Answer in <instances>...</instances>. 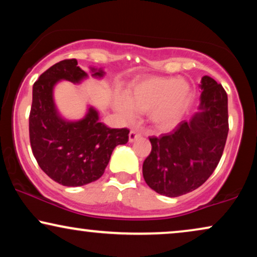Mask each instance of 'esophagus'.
<instances>
[{"mask_svg": "<svg viewBox=\"0 0 257 257\" xmlns=\"http://www.w3.org/2000/svg\"><path fill=\"white\" fill-rule=\"evenodd\" d=\"M139 138H141V134L136 131H132L129 133V142H134L135 140H138Z\"/></svg>", "mask_w": 257, "mask_h": 257, "instance_id": "34e87169", "label": "esophagus"}]
</instances>
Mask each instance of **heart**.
Returning a JSON list of instances; mask_svg holds the SVG:
<instances>
[{"instance_id":"1","label":"heart","mask_w":257,"mask_h":257,"mask_svg":"<svg viewBox=\"0 0 257 257\" xmlns=\"http://www.w3.org/2000/svg\"><path fill=\"white\" fill-rule=\"evenodd\" d=\"M192 97L187 80L174 77H146L133 83L126 96L116 93L113 106L123 118L132 121L136 111L148 112L149 121L160 131L180 122Z\"/></svg>"}]
</instances>
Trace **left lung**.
<instances>
[{"label":"left lung","mask_w":257,"mask_h":257,"mask_svg":"<svg viewBox=\"0 0 257 257\" xmlns=\"http://www.w3.org/2000/svg\"><path fill=\"white\" fill-rule=\"evenodd\" d=\"M200 104L173 132L149 138L152 152L142 166L145 181L162 196L192 192L209 179L222 158L229 132L228 95L213 78L204 76Z\"/></svg>","instance_id":"obj_1"}]
</instances>
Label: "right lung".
I'll return each instance as SVG.
<instances>
[{"instance_id":"obj_1","label":"right lung","mask_w":257,"mask_h":257,"mask_svg":"<svg viewBox=\"0 0 257 257\" xmlns=\"http://www.w3.org/2000/svg\"><path fill=\"white\" fill-rule=\"evenodd\" d=\"M76 59L61 60L39 77L33 85L29 113V140L38 165L51 179L76 187L96 181L104 173L116 146L125 145L126 128H108L98 121L92 106L78 121H67L58 112L53 89L60 80L79 84L87 78ZM91 76L102 78L104 71L90 67Z\"/></svg>"}]
</instances>
